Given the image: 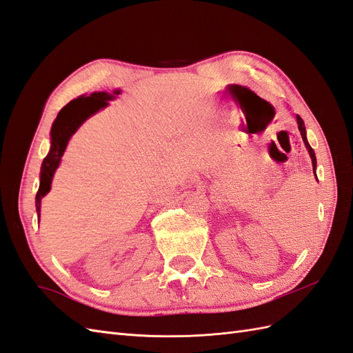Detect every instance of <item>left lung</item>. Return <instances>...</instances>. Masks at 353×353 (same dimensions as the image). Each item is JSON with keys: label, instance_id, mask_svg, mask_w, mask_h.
I'll use <instances>...</instances> for the list:
<instances>
[{"label": "left lung", "instance_id": "left-lung-1", "mask_svg": "<svg viewBox=\"0 0 353 353\" xmlns=\"http://www.w3.org/2000/svg\"><path fill=\"white\" fill-rule=\"evenodd\" d=\"M296 123H298V130H300V132H301V137H303V141H304V144H305V148H307V150H309V153H310L312 164H313V171H314V168H316V155H314V150L312 149L309 141H307V137H305V125H304V121H303L301 117L298 116V114H296ZM314 176H316V173H314Z\"/></svg>", "mask_w": 353, "mask_h": 353}]
</instances>
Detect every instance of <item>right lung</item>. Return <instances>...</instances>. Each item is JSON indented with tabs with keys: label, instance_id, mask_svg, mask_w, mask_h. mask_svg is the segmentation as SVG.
I'll return each mask as SVG.
<instances>
[{
	"label": "right lung",
	"instance_id": "add662e5",
	"mask_svg": "<svg viewBox=\"0 0 353 353\" xmlns=\"http://www.w3.org/2000/svg\"><path fill=\"white\" fill-rule=\"evenodd\" d=\"M116 95L121 94V90H114ZM114 95L107 92H94L89 97H79L77 99L70 101L62 110L58 113L57 121L53 122L50 130V150L48 157L43 159L41 174H40V188L35 195V207H37V214L40 219V205L41 198L50 191V183L55 170L58 168L61 157L64 155L67 143L71 135L82 125L90 114L98 112L99 108L107 105V101L113 99Z\"/></svg>",
	"mask_w": 353,
	"mask_h": 353
}]
</instances>
